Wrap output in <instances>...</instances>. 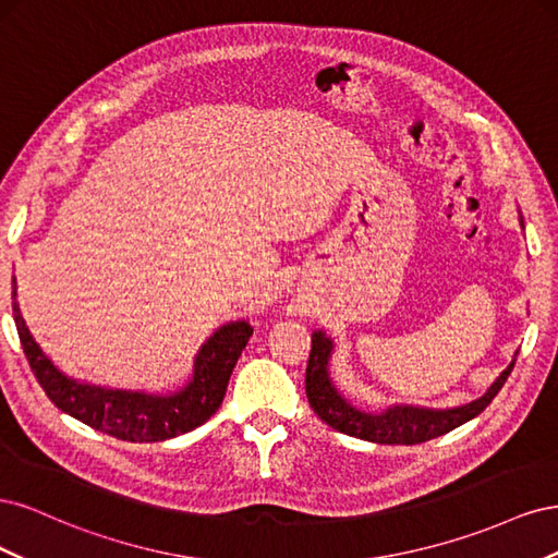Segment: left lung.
Returning <instances> with one entry per match:
<instances>
[{
	"label": "left lung",
	"mask_w": 558,
	"mask_h": 558,
	"mask_svg": "<svg viewBox=\"0 0 558 558\" xmlns=\"http://www.w3.org/2000/svg\"><path fill=\"white\" fill-rule=\"evenodd\" d=\"M332 351V342L324 332L312 335V353L307 363L305 375V391L310 398L312 410L320 421L335 430L344 435L359 437V440L377 442V445H418L428 442L433 437H440L453 428H459L465 421L475 418L480 412L486 410V404L492 402L502 384L508 381L514 361L502 369L500 377L492 384L488 391L472 400L463 408L453 410H424V408H410V404H400V408H391L381 414H367L361 412L337 393V388L330 384L328 377V359Z\"/></svg>",
	"instance_id": "1"
}]
</instances>
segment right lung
<instances>
[{"mask_svg":"<svg viewBox=\"0 0 558 558\" xmlns=\"http://www.w3.org/2000/svg\"><path fill=\"white\" fill-rule=\"evenodd\" d=\"M13 318L25 359L50 402L64 414L123 442H162L205 424L221 408L232 369L238 365L248 337L253 335V328L246 320H238V324H228L221 330H216L207 344L199 349L193 379L183 391L174 396H148L137 391H111V388H99L64 377L44 356L39 344L32 340L19 302H15V279Z\"/></svg>","mask_w":558,"mask_h":558,"instance_id":"add662e5","label":"right lung"}]
</instances>
